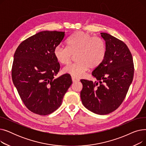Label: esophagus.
<instances>
[{"instance_id": "34e87169", "label": "esophagus", "mask_w": 146, "mask_h": 146, "mask_svg": "<svg viewBox=\"0 0 146 146\" xmlns=\"http://www.w3.org/2000/svg\"><path fill=\"white\" fill-rule=\"evenodd\" d=\"M72 82H76L79 81V79L78 78H76L75 77H73V76H72Z\"/></svg>"}]
</instances>
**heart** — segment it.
Segmentation results:
<instances>
[{"label":"heart","instance_id":"b5f03b06","mask_svg":"<svg viewBox=\"0 0 146 146\" xmlns=\"http://www.w3.org/2000/svg\"><path fill=\"white\" fill-rule=\"evenodd\" d=\"M67 48L57 46L54 50V56L61 64H68L73 55L76 62L63 68V72L78 78L89 68L98 67L104 60L106 54V46L103 39L93 36L84 32H76L68 38Z\"/></svg>","mask_w":146,"mask_h":146}]
</instances>
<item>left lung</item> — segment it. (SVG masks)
<instances>
[{"label": "left lung", "instance_id": "obj_1", "mask_svg": "<svg viewBox=\"0 0 146 146\" xmlns=\"http://www.w3.org/2000/svg\"><path fill=\"white\" fill-rule=\"evenodd\" d=\"M105 41L106 54L103 62L92 73L99 80H80V98L84 106L99 115L116 110L124 100L133 79V57L127 45L107 33H101Z\"/></svg>", "mask_w": 146, "mask_h": 146}]
</instances>
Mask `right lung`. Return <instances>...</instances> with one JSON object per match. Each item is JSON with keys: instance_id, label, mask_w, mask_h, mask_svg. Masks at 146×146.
Here are the masks:
<instances>
[{"instance_id": "1", "label": "right lung", "mask_w": 146, "mask_h": 146, "mask_svg": "<svg viewBox=\"0 0 146 146\" xmlns=\"http://www.w3.org/2000/svg\"><path fill=\"white\" fill-rule=\"evenodd\" d=\"M66 38L64 32L41 31L23 41L14 54L12 78L27 108L47 115L57 110L72 84L64 74L55 79L60 64L54 50Z\"/></svg>"}]
</instances>
